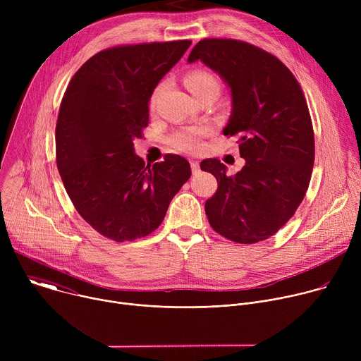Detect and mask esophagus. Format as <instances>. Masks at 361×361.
<instances>
[{"label": "esophagus", "instance_id": "34e87169", "mask_svg": "<svg viewBox=\"0 0 361 361\" xmlns=\"http://www.w3.org/2000/svg\"><path fill=\"white\" fill-rule=\"evenodd\" d=\"M190 166H191V171H192V174L200 173V163H198V161H191V163H190Z\"/></svg>", "mask_w": 361, "mask_h": 361}]
</instances>
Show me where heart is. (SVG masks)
<instances>
[{"instance_id": "1", "label": "heart", "mask_w": 361, "mask_h": 361, "mask_svg": "<svg viewBox=\"0 0 361 361\" xmlns=\"http://www.w3.org/2000/svg\"><path fill=\"white\" fill-rule=\"evenodd\" d=\"M185 85L191 91L194 97L200 95L201 92L207 91L210 88L219 90V81L217 78L204 70H195L185 75ZM159 95V90L154 92L151 98V106L154 107L156 99ZM210 133V128L207 126H198L192 128H183L178 131H174L169 138L167 144L176 149V151H184V152H197L202 147V138Z\"/></svg>"}]
</instances>
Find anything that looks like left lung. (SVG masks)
<instances>
[{
  "instance_id": "8db88e82",
  "label": "left lung",
  "mask_w": 361,
  "mask_h": 361,
  "mask_svg": "<svg viewBox=\"0 0 361 361\" xmlns=\"http://www.w3.org/2000/svg\"><path fill=\"white\" fill-rule=\"evenodd\" d=\"M197 60L230 87L233 110L223 134L238 138L245 160L235 176L217 159L201 161L219 183L205 214L230 241L267 240L294 216L313 173L314 131L302 90L276 56L245 41L204 38L188 56V63Z\"/></svg>"
}]
</instances>
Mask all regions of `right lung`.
<instances>
[{"label": "right lung", "instance_id": "obj_1", "mask_svg": "<svg viewBox=\"0 0 361 361\" xmlns=\"http://www.w3.org/2000/svg\"><path fill=\"white\" fill-rule=\"evenodd\" d=\"M190 39L102 49L73 75L56 126V161L78 214L101 235L134 241L157 230L190 178L188 161L166 154L147 164L134 140L148 126V101Z\"/></svg>", "mask_w": 361, "mask_h": 361}]
</instances>
